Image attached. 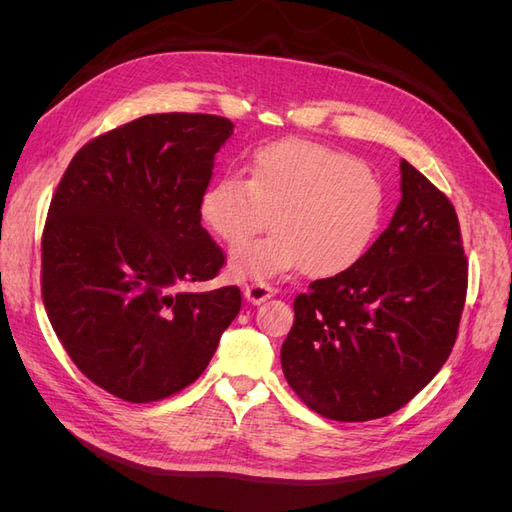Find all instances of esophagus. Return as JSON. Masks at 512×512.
Wrapping results in <instances>:
<instances>
[{"instance_id": "esophagus-1", "label": "esophagus", "mask_w": 512, "mask_h": 512, "mask_svg": "<svg viewBox=\"0 0 512 512\" xmlns=\"http://www.w3.org/2000/svg\"><path fill=\"white\" fill-rule=\"evenodd\" d=\"M243 294H245V299L250 301V303L260 305L262 301H267V299L273 297L275 288L271 284H267V282H252V284H247L243 288Z\"/></svg>"}]
</instances>
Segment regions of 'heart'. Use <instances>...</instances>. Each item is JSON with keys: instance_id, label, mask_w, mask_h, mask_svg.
Masks as SVG:
<instances>
[{"instance_id": "b5f03b06", "label": "heart", "mask_w": 512, "mask_h": 512, "mask_svg": "<svg viewBox=\"0 0 512 512\" xmlns=\"http://www.w3.org/2000/svg\"><path fill=\"white\" fill-rule=\"evenodd\" d=\"M386 211L380 177L346 151L301 138L260 147L247 177L228 173L200 198V218L228 245L268 225L274 235L237 247V277L282 275L303 269L333 277L359 262L378 237Z\"/></svg>"}]
</instances>
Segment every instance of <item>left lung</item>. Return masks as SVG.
I'll list each match as a JSON object with an SVG mask.
<instances>
[{"label":"left lung","instance_id":"left-lung-1","mask_svg":"<svg viewBox=\"0 0 512 512\" xmlns=\"http://www.w3.org/2000/svg\"><path fill=\"white\" fill-rule=\"evenodd\" d=\"M393 220L348 271L294 299L282 369L307 408L363 423L404 408L451 354L468 260L451 200L401 160Z\"/></svg>","mask_w":512,"mask_h":512}]
</instances>
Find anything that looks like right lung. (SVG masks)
I'll list each match as a JSON object with an SVG mask.
<instances>
[{"label":"right lung","instance_id":"1","mask_svg":"<svg viewBox=\"0 0 512 512\" xmlns=\"http://www.w3.org/2000/svg\"><path fill=\"white\" fill-rule=\"evenodd\" d=\"M232 121L138 117L96 136L68 164L42 232V301L61 346L111 395L149 404L190 386L241 309L209 282L224 252L200 198Z\"/></svg>","mask_w":512,"mask_h":512}]
</instances>
